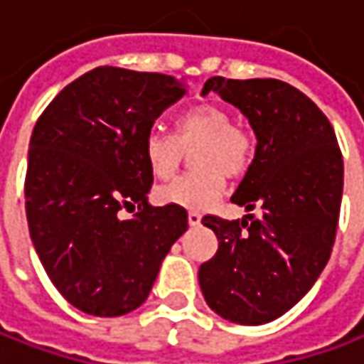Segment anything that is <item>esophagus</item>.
<instances>
[{
    "mask_svg": "<svg viewBox=\"0 0 364 364\" xmlns=\"http://www.w3.org/2000/svg\"><path fill=\"white\" fill-rule=\"evenodd\" d=\"M188 223L196 228V225H200V213H196V211H188Z\"/></svg>",
    "mask_w": 364,
    "mask_h": 364,
    "instance_id": "obj_1",
    "label": "esophagus"
}]
</instances>
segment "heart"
<instances>
[{"label": "heart", "instance_id": "b5f03b06", "mask_svg": "<svg viewBox=\"0 0 364 364\" xmlns=\"http://www.w3.org/2000/svg\"><path fill=\"white\" fill-rule=\"evenodd\" d=\"M193 153V166L198 171L182 176L155 191L164 205L182 209H207L225 188V178L247 173L255 157V139L242 126L234 124L228 109L213 103H200L176 119V134L151 130L144 136L143 155L149 171L168 180Z\"/></svg>", "mask_w": 364, "mask_h": 364}]
</instances>
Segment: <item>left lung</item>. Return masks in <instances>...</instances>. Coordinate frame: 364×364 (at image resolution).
Segmentation results:
<instances>
[{
    "label": "left lung",
    "instance_id": "1",
    "mask_svg": "<svg viewBox=\"0 0 364 364\" xmlns=\"http://www.w3.org/2000/svg\"><path fill=\"white\" fill-rule=\"evenodd\" d=\"M211 91L255 132V159L232 203L259 218H203L220 248L200 265L198 284L223 319L269 323L313 288L329 261L344 191L342 153L323 112L288 82L213 76L203 95Z\"/></svg>",
    "mask_w": 364,
    "mask_h": 364
}]
</instances>
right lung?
<instances>
[{
  "label": "right lung",
  "mask_w": 364,
  "mask_h": 364,
  "mask_svg": "<svg viewBox=\"0 0 364 364\" xmlns=\"http://www.w3.org/2000/svg\"><path fill=\"white\" fill-rule=\"evenodd\" d=\"M184 95L168 74L103 65L70 82L37 119L24 182L31 240L53 286L87 315L139 309L188 230L186 209L149 203L143 155L155 119Z\"/></svg>",
  "instance_id": "right-lung-1"
}]
</instances>
